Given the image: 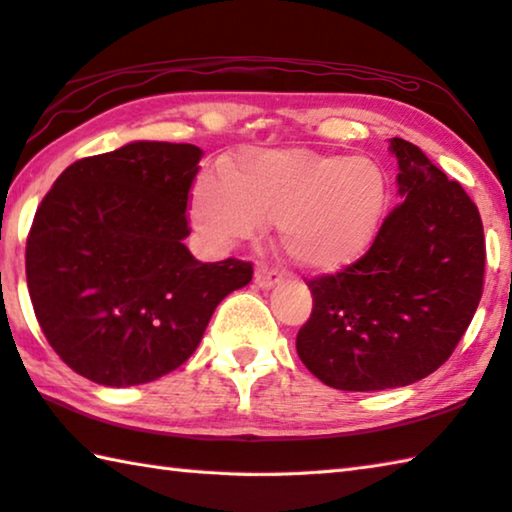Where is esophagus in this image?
Returning <instances> with one entry per match:
<instances>
[{"instance_id": "34e87169", "label": "esophagus", "mask_w": 512, "mask_h": 512, "mask_svg": "<svg viewBox=\"0 0 512 512\" xmlns=\"http://www.w3.org/2000/svg\"><path fill=\"white\" fill-rule=\"evenodd\" d=\"M280 280H282V275H280V271H277V268H271V266H266V264H259L257 266V271H255V284L257 286L271 288Z\"/></svg>"}]
</instances>
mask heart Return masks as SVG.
<instances>
[{"instance_id": "obj_1", "label": "heart", "mask_w": 512, "mask_h": 512, "mask_svg": "<svg viewBox=\"0 0 512 512\" xmlns=\"http://www.w3.org/2000/svg\"><path fill=\"white\" fill-rule=\"evenodd\" d=\"M387 203L383 167L367 156L246 150L192 192V221L212 248L277 221L280 246L306 271H340L365 255Z\"/></svg>"}]
</instances>
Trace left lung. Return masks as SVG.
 Returning <instances> with one entry per match:
<instances>
[{
	"instance_id": "left-lung-1",
	"label": "left lung",
	"mask_w": 512,
	"mask_h": 512,
	"mask_svg": "<svg viewBox=\"0 0 512 512\" xmlns=\"http://www.w3.org/2000/svg\"><path fill=\"white\" fill-rule=\"evenodd\" d=\"M401 203L365 255L313 277L297 356L324 385L378 392L430 376L470 327L486 266L479 210L416 145L392 138Z\"/></svg>"
}]
</instances>
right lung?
I'll return each mask as SVG.
<instances>
[{
  "label": "right lung",
  "mask_w": 512,
  "mask_h": 512,
  "mask_svg": "<svg viewBox=\"0 0 512 512\" xmlns=\"http://www.w3.org/2000/svg\"><path fill=\"white\" fill-rule=\"evenodd\" d=\"M201 150L138 141L87 156L46 192L26 237V284L53 351L107 387L170 374L253 264H203L183 239Z\"/></svg>",
  "instance_id": "1"
}]
</instances>
